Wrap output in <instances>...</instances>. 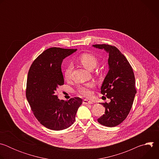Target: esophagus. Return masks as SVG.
<instances>
[{
  "label": "esophagus",
  "mask_w": 159,
  "mask_h": 159,
  "mask_svg": "<svg viewBox=\"0 0 159 159\" xmlns=\"http://www.w3.org/2000/svg\"><path fill=\"white\" fill-rule=\"evenodd\" d=\"M82 103H83L84 104H93V102L91 101H89V100H88V99H84Z\"/></svg>",
  "instance_id": "1"
}]
</instances>
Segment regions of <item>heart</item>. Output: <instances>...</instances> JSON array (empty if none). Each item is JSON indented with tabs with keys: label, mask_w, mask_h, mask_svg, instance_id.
I'll return each mask as SVG.
<instances>
[{
	"label": "heart",
	"mask_w": 159,
	"mask_h": 159,
	"mask_svg": "<svg viewBox=\"0 0 159 159\" xmlns=\"http://www.w3.org/2000/svg\"><path fill=\"white\" fill-rule=\"evenodd\" d=\"M78 61L85 69L89 70H92L96 66L98 60L95 55L90 53H83L80 54L78 58ZM72 67L68 66L63 72L64 78L66 80H69L71 77ZM93 87V84L91 83L86 84L84 85H80L77 88V92L85 97H89L91 96L92 93L90 89Z\"/></svg>",
	"instance_id": "1"
}]
</instances>
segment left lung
Here are the masks:
<instances>
[{
    "label": "left lung",
    "mask_w": 159,
    "mask_h": 159,
    "mask_svg": "<svg viewBox=\"0 0 159 159\" xmlns=\"http://www.w3.org/2000/svg\"><path fill=\"white\" fill-rule=\"evenodd\" d=\"M94 47L104 49L109 53V72L101 88V93L111 99L103 102L105 114L98 118L102 125L114 127L127 117L132 107L137 90L133 69L126 57L114 46L94 44Z\"/></svg>",
    "instance_id": "1"
}]
</instances>
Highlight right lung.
<instances>
[{"label": "right lung", "mask_w": 159, "mask_h": 159, "mask_svg": "<svg viewBox=\"0 0 159 159\" xmlns=\"http://www.w3.org/2000/svg\"><path fill=\"white\" fill-rule=\"evenodd\" d=\"M77 49L52 47L44 51L31 64L28 74L26 95L36 118L46 128L62 130L75 120L82 103L80 98L65 101L58 98V87L64 84L61 65Z\"/></svg>", "instance_id": "1"}]
</instances>
